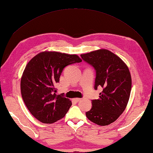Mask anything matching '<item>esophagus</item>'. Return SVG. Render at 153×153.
<instances>
[{
    "label": "esophagus",
    "instance_id": "1",
    "mask_svg": "<svg viewBox=\"0 0 153 153\" xmlns=\"http://www.w3.org/2000/svg\"><path fill=\"white\" fill-rule=\"evenodd\" d=\"M74 101H76V102H79V101H81V99L80 98H74L73 99Z\"/></svg>",
    "mask_w": 153,
    "mask_h": 153
}]
</instances>
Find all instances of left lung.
<instances>
[{"mask_svg": "<svg viewBox=\"0 0 153 153\" xmlns=\"http://www.w3.org/2000/svg\"><path fill=\"white\" fill-rule=\"evenodd\" d=\"M96 70L94 89L102 88L99 98L92 101L86 117L95 124L106 126L118 119L127 107L131 90V76L127 65L111 51L100 49L81 54Z\"/></svg>", "mask_w": 153, "mask_h": 153, "instance_id": "obj_1", "label": "left lung"}]
</instances>
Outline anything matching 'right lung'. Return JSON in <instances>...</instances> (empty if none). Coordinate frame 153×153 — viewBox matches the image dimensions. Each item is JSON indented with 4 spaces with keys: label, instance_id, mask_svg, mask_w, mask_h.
<instances>
[{
    "label": "right lung",
    "instance_id": "1",
    "mask_svg": "<svg viewBox=\"0 0 153 153\" xmlns=\"http://www.w3.org/2000/svg\"><path fill=\"white\" fill-rule=\"evenodd\" d=\"M80 62L76 54L45 51L26 65L21 77L22 97L31 114L40 122L51 124L66 114L72 103L56 94L55 86L65 67Z\"/></svg>",
    "mask_w": 153,
    "mask_h": 153
}]
</instances>
